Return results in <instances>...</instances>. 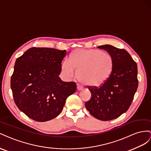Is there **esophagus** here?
I'll return each instance as SVG.
<instances>
[{"label": "esophagus", "instance_id": "esophagus-1", "mask_svg": "<svg viewBox=\"0 0 151 151\" xmlns=\"http://www.w3.org/2000/svg\"><path fill=\"white\" fill-rule=\"evenodd\" d=\"M77 90H78V91H80V90H83V87H82V86H81L80 85L78 84V85H77Z\"/></svg>", "mask_w": 151, "mask_h": 151}]
</instances>
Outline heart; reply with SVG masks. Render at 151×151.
<instances>
[{"mask_svg": "<svg viewBox=\"0 0 151 151\" xmlns=\"http://www.w3.org/2000/svg\"><path fill=\"white\" fill-rule=\"evenodd\" d=\"M111 55L96 49H77L70 59L62 64V70L68 78H74L76 70L81 82L90 87H99L109 79L113 70Z\"/></svg>", "mask_w": 151, "mask_h": 151, "instance_id": "heart-1", "label": "heart"}]
</instances>
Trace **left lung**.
Instances as JSON below:
<instances>
[{
    "mask_svg": "<svg viewBox=\"0 0 151 151\" xmlns=\"http://www.w3.org/2000/svg\"><path fill=\"white\" fill-rule=\"evenodd\" d=\"M108 52L114 66L109 79L99 87H88L91 98L85 107L93 117L109 121L128 109L138 87L137 65L128 52L111 45L97 47Z\"/></svg>",
    "mask_w": 151,
    "mask_h": 151,
    "instance_id": "left-lung-1",
    "label": "left lung"
}]
</instances>
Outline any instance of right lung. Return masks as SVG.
Segmentation results:
<instances>
[{
  "label": "right lung",
  "instance_id": "obj_1",
  "mask_svg": "<svg viewBox=\"0 0 151 151\" xmlns=\"http://www.w3.org/2000/svg\"><path fill=\"white\" fill-rule=\"evenodd\" d=\"M67 54L46 47H32L16 59L11 78L14 101L18 109L39 122L61 113L66 100L76 90L75 82L59 78Z\"/></svg>",
  "mask_w": 151,
  "mask_h": 151
}]
</instances>
